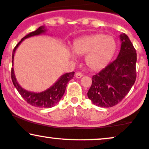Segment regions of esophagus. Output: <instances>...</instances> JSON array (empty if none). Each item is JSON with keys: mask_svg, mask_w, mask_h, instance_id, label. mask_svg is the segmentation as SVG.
Instances as JSON below:
<instances>
[{"mask_svg": "<svg viewBox=\"0 0 149 149\" xmlns=\"http://www.w3.org/2000/svg\"><path fill=\"white\" fill-rule=\"evenodd\" d=\"M75 76H76L77 78L79 79V78L82 77H83V74H82V73L80 72H77L76 74H75Z\"/></svg>", "mask_w": 149, "mask_h": 149, "instance_id": "esophagus-1", "label": "esophagus"}]
</instances>
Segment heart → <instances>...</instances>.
Wrapping results in <instances>:
<instances>
[{"mask_svg": "<svg viewBox=\"0 0 149 149\" xmlns=\"http://www.w3.org/2000/svg\"><path fill=\"white\" fill-rule=\"evenodd\" d=\"M72 49L78 55L86 54V62L91 69L99 70L107 66L117 50V43L111 36L93 34L76 39ZM74 52H70L74 57Z\"/></svg>", "mask_w": 149, "mask_h": 149, "instance_id": "heart-1", "label": "heart"}]
</instances>
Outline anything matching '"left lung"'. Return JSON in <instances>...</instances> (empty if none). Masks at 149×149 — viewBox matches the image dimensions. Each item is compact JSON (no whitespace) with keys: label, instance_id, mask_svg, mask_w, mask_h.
Segmentation results:
<instances>
[{"label":"left lung","instance_id":"left-lung-1","mask_svg":"<svg viewBox=\"0 0 149 149\" xmlns=\"http://www.w3.org/2000/svg\"><path fill=\"white\" fill-rule=\"evenodd\" d=\"M120 52L116 59L93 75L87 95L93 104L102 108L117 105L136 80L137 53L125 34H121Z\"/></svg>","mask_w":149,"mask_h":149}]
</instances>
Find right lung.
<instances>
[{
  "label": "right lung",
  "mask_w": 149,
  "mask_h": 149,
  "mask_svg": "<svg viewBox=\"0 0 149 149\" xmlns=\"http://www.w3.org/2000/svg\"><path fill=\"white\" fill-rule=\"evenodd\" d=\"M45 31H46V30L45 29V27H39L37 30L34 31V32H30V34H28L27 35L25 36V37L22 38L21 41L18 42V43L16 45V47H14V49H13L12 58V66L14 65V53H15L16 48H17L18 45L21 44V42L27 38L43 34V33L45 32ZM74 72L65 73V74L62 75V76L58 79L57 81H56L52 86H51L49 88L43 92H41V93H32V92H29L26 91V90L23 89V88L18 84V82L16 81L15 74H14V68H12V71H11V77H12L13 84L15 86V88L18 91V93H19V94L21 95V97H23L24 100L26 101L28 104H30V105H32L33 106H35V107L38 108H51L56 105V104L61 100V97H63L64 93H65V91L68 82L74 77Z\"/></svg>",
  "instance_id": "right-lung-1"
}]
</instances>
